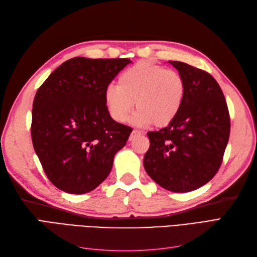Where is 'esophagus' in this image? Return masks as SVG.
<instances>
[{
	"label": "esophagus",
	"mask_w": 257,
	"mask_h": 257,
	"mask_svg": "<svg viewBox=\"0 0 257 257\" xmlns=\"http://www.w3.org/2000/svg\"><path fill=\"white\" fill-rule=\"evenodd\" d=\"M141 134H142L141 132L137 131V130H134L133 132H132V134H131V136H130V141H133V139H134L136 136H139Z\"/></svg>",
	"instance_id": "obj_1"
}]
</instances>
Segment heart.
Masks as SVG:
<instances>
[{"label": "heart", "instance_id": "heart-1", "mask_svg": "<svg viewBox=\"0 0 257 257\" xmlns=\"http://www.w3.org/2000/svg\"><path fill=\"white\" fill-rule=\"evenodd\" d=\"M184 94L185 83L178 72L139 62L119 76L118 84L107 85L104 100L115 122L125 121L135 104L138 109L130 119L133 125L165 126L180 111Z\"/></svg>", "mask_w": 257, "mask_h": 257}]
</instances>
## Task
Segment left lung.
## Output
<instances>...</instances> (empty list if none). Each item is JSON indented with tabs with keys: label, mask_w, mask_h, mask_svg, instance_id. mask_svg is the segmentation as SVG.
Here are the masks:
<instances>
[{
	"label": "left lung",
	"mask_w": 257,
	"mask_h": 257,
	"mask_svg": "<svg viewBox=\"0 0 257 257\" xmlns=\"http://www.w3.org/2000/svg\"><path fill=\"white\" fill-rule=\"evenodd\" d=\"M168 62L184 80V99L173 122L147 134L150 148L144 166L162 188L185 193L208 183L219 170L229 138V113L211 75L183 62Z\"/></svg>",
	"instance_id": "left-lung-1"
}]
</instances>
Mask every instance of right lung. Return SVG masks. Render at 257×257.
Instances as JSON below:
<instances>
[{"mask_svg":"<svg viewBox=\"0 0 257 257\" xmlns=\"http://www.w3.org/2000/svg\"><path fill=\"white\" fill-rule=\"evenodd\" d=\"M128 59L77 57L62 63L37 90L31 135L35 153L53 185L69 194L88 193L112 168L131 127L107 110L104 91Z\"/></svg>","mask_w":257,"mask_h":257,"instance_id":"1","label":"right lung"}]
</instances>
